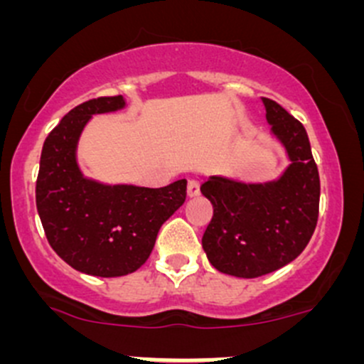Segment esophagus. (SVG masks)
Instances as JSON below:
<instances>
[{
	"label": "esophagus",
	"instance_id": "34e87169",
	"mask_svg": "<svg viewBox=\"0 0 364 364\" xmlns=\"http://www.w3.org/2000/svg\"><path fill=\"white\" fill-rule=\"evenodd\" d=\"M199 186L200 183L197 181V179H188V186H186V193H188V197L199 196Z\"/></svg>",
	"mask_w": 364,
	"mask_h": 364
}]
</instances>
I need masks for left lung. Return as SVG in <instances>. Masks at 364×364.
Wrapping results in <instances>:
<instances>
[{"instance_id":"obj_1","label":"left lung","mask_w":364,"mask_h":364,"mask_svg":"<svg viewBox=\"0 0 364 364\" xmlns=\"http://www.w3.org/2000/svg\"><path fill=\"white\" fill-rule=\"evenodd\" d=\"M266 119L292 164L278 181L245 185L209 178L200 192L213 204L203 248L218 271L257 278L292 262L306 248L318 220L321 179L301 121L262 97Z\"/></svg>"}]
</instances>
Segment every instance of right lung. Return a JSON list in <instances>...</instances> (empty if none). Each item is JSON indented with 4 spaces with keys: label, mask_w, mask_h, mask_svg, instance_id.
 <instances>
[{
    "label": "right lung",
    "mask_w": 364,
    "mask_h": 364,
    "mask_svg": "<svg viewBox=\"0 0 364 364\" xmlns=\"http://www.w3.org/2000/svg\"><path fill=\"white\" fill-rule=\"evenodd\" d=\"M124 105L98 97L77 105L47 135L36 178V209L53 250L73 269L93 277L137 271L155 247L161 223L186 199V179L164 188L105 186L84 179L75 146L91 114Z\"/></svg>",
    "instance_id": "1"
}]
</instances>
